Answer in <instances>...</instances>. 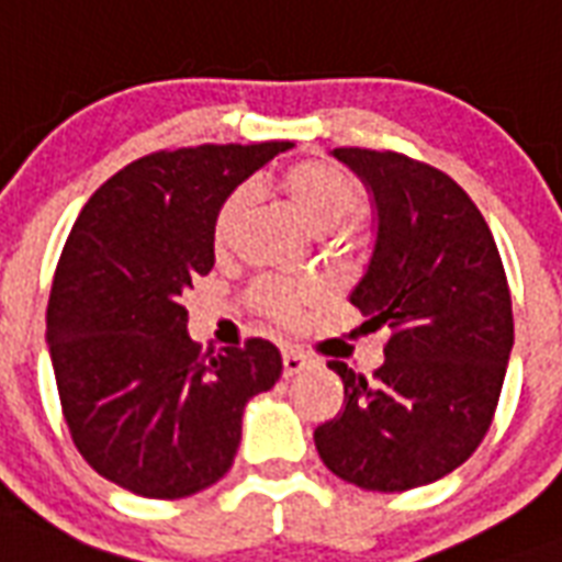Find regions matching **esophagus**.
Masks as SVG:
<instances>
[{
	"instance_id": "esophagus-1",
	"label": "esophagus",
	"mask_w": 562,
	"mask_h": 562,
	"mask_svg": "<svg viewBox=\"0 0 562 562\" xmlns=\"http://www.w3.org/2000/svg\"><path fill=\"white\" fill-rule=\"evenodd\" d=\"M312 364H315V361L308 359V356H303L300 350H291V347L289 350H282V373L285 375L303 373V370H308Z\"/></svg>"
}]
</instances>
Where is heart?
Segmentation results:
<instances>
[{
    "mask_svg": "<svg viewBox=\"0 0 562 562\" xmlns=\"http://www.w3.org/2000/svg\"><path fill=\"white\" fill-rule=\"evenodd\" d=\"M280 189L291 201L294 212L317 233L338 227L356 206H359V183L329 160H300L280 175ZM250 189L238 187L224 198L215 212L212 238L215 245L227 247L236 236L238 224L245 218ZM315 285L308 282L262 280L256 282L254 300L259 308L277 321H294L300 308L315 300Z\"/></svg>",
    "mask_w": 562,
    "mask_h": 562,
    "instance_id": "heart-1",
    "label": "heart"
}]
</instances>
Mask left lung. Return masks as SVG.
<instances>
[{"instance_id": "left-lung-1", "label": "left lung", "mask_w": 562, "mask_h": 562, "mask_svg": "<svg viewBox=\"0 0 562 562\" xmlns=\"http://www.w3.org/2000/svg\"><path fill=\"white\" fill-rule=\"evenodd\" d=\"M333 154L375 206L373 256L350 303L391 338L370 382L329 361L344 405L315 446L338 479L402 493L458 470L487 435L514 350L510 289L487 221L449 175L396 151Z\"/></svg>"}]
</instances>
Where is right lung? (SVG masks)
<instances>
[{"mask_svg":"<svg viewBox=\"0 0 562 562\" xmlns=\"http://www.w3.org/2000/svg\"><path fill=\"white\" fill-rule=\"evenodd\" d=\"M291 143L139 157L92 194L66 238L46 312L60 408L92 470L145 498H183L233 467L241 414L282 373L250 338L201 356L183 291L215 265L233 189Z\"/></svg>","mask_w":562,"mask_h":562,"instance_id":"1","label":"right lung"}]
</instances>
